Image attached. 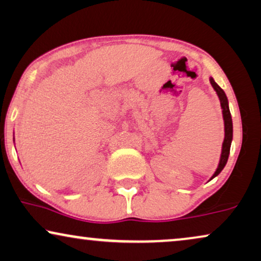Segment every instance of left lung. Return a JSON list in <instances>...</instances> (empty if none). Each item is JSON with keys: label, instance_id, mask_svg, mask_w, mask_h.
I'll use <instances>...</instances> for the list:
<instances>
[{"label": "left lung", "instance_id": "obj_1", "mask_svg": "<svg viewBox=\"0 0 261 261\" xmlns=\"http://www.w3.org/2000/svg\"><path fill=\"white\" fill-rule=\"evenodd\" d=\"M210 84L214 88V90L216 91L217 96H219L220 103H221V109H222V115H223V121H224V140L222 144V151H221V156H220V162H219V166L215 171V173L213 174V177L210 178V180L213 178H215L216 176H219L221 171L223 170V167L226 166L228 156H229V152H230V145H231V140H233V121H231V115H230V110H229V106H228V98L224 91L221 89L215 81H214L213 77L209 78Z\"/></svg>", "mask_w": 261, "mask_h": 261}]
</instances>
